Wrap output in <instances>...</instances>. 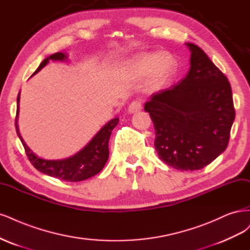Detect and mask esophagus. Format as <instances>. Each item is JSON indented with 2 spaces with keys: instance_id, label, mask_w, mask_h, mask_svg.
Returning a JSON list of instances; mask_svg holds the SVG:
<instances>
[{
  "instance_id": "obj_1",
  "label": "esophagus",
  "mask_w": 250,
  "mask_h": 250,
  "mask_svg": "<svg viewBox=\"0 0 250 250\" xmlns=\"http://www.w3.org/2000/svg\"><path fill=\"white\" fill-rule=\"evenodd\" d=\"M142 109V104L140 102H137V101H134L130 104V106H128L127 108V112L130 114H134V113H137V112L141 111Z\"/></svg>"
}]
</instances>
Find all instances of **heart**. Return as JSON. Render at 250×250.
<instances>
[{
  "label": "heart",
  "instance_id": "1",
  "mask_svg": "<svg viewBox=\"0 0 250 250\" xmlns=\"http://www.w3.org/2000/svg\"><path fill=\"white\" fill-rule=\"evenodd\" d=\"M176 65L170 53H142L125 63V68L132 78L150 76L148 85L159 89L170 78Z\"/></svg>",
  "mask_w": 250,
  "mask_h": 250
}]
</instances>
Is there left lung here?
<instances>
[{"mask_svg": "<svg viewBox=\"0 0 250 250\" xmlns=\"http://www.w3.org/2000/svg\"><path fill=\"white\" fill-rule=\"evenodd\" d=\"M186 45L191 52L188 75L151 94L144 110L154 123L159 158L175 169L193 171L227 148L235 108L228 78L199 46Z\"/></svg>", "mask_w": 250, "mask_h": 250, "instance_id": "left-lung-1", "label": "left lung"}]
</instances>
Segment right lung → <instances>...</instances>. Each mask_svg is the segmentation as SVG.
<instances>
[{"label":"right lung","instance_id":"right-lung-1","mask_svg":"<svg viewBox=\"0 0 250 250\" xmlns=\"http://www.w3.org/2000/svg\"><path fill=\"white\" fill-rule=\"evenodd\" d=\"M67 58V55L64 53L53 54L40 63V65L32 76L36 75L38 71L42 70L51 60L66 61ZM20 98L21 92L18 95V110L17 117H15V127H17L18 136L20 137L23 147H25L26 154L30 160V162L38 171L53 176V178L59 179L61 181L80 182L91 178V176L98 174L102 170L109 158V139L112 131H113V128L117 125L119 122L118 117L109 120L93 136V138L81 150L76 152L75 155L59 160H46L34 154L27 146L20 133L18 125L20 113Z\"/></svg>","mask_w":250,"mask_h":250}]
</instances>
